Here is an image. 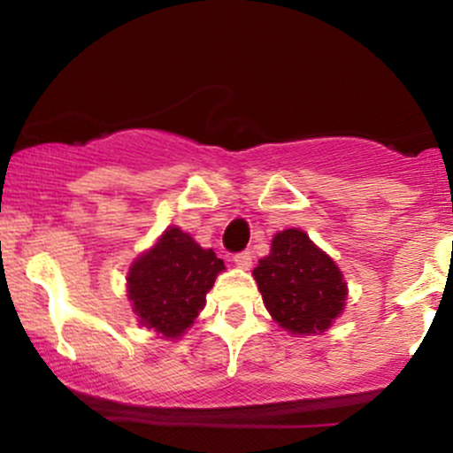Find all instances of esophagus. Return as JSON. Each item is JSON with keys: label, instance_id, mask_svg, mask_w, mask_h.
Segmentation results:
<instances>
[{"label": "esophagus", "instance_id": "esophagus-1", "mask_svg": "<svg viewBox=\"0 0 453 453\" xmlns=\"http://www.w3.org/2000/svg\"><path fill=\"white\" fill-rule=\"evenodd\" d=\"M234 263H236L240 269H249L250 263H253V255H250V250H242V253L234 255Z\"/></svg>", "mask_w": 453, "mask_h": 453}]
</instances>
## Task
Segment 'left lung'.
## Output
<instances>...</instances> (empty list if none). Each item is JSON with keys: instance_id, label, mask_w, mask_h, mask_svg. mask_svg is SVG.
I'll return each instance as SVG.
<instances>
[{"instance_id": "8db88e82", "label": "left lung", "mask_w": 453, "mask_h": 453, "mask_svg": "<svg viewBox=\"0 0 453 453\" xmlns=\"http://www.w3.org/2000/svg\"><path fill=\"white\" fill-rule=\"evenodd\" d=\"M253 276L269 316L293 334L326 332L345 309L342 272L296 227L273 236Z\"/></svg>"}]
</instances>
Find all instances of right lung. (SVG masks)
<instances>
[{
  "instance_id": "obj_1",
  "label": "right lung",
  "mask_w": 453,
  "mask_h": 453,
  "mask_svg": "<svg viewBox=\"0 0 453 453\" xmlns=\"http://www.w3.org/2000/svg\"><path fill=\"white\" fill-rule=\"evenodd\" d=\"M223 269L213 249H203L180 227L165 230L127 273V296L140 324L165 339L181 336L203 311Z\"/></svg>"
}]
</instances>
